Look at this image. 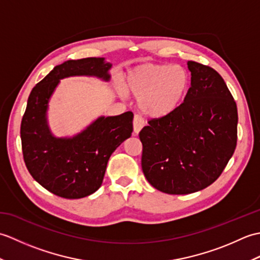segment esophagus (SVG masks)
<instances>
[{"label":"esophagus","instance_id":"1","mask_svg":"<svg viewBox=\"0 0 260 260\" xmlns=\"http://www.w3.org/2000/svg\"><path fill=\"white\" fill-rule=\"evenodd\" d=\"M145 125V121L143 119L142 116L135 114L134 116V120H133V126H134V132L137 134L143 128V126Z\"/></svg>","mask_w":260,"mask_h":260}]
</instances>
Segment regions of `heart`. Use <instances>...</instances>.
<instances>
[{
  "label": "heart",
  "instance_id": "1",
  "mask_svg": "<svg viewBox=\"0 0 260 260\" xmlns=\"http://www.w3.org/2000/svg\"><path fill=\"white\" fill-rule=\"evenodd\" d=\"M125 89L139 98L142 112L163 117L180 106L189 90L190 75L181 66L144 63L125 77Z\"/></svg>",
  "mask_w": 260,
  "mask_h": 260
}]
</instances>
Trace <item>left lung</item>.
<instances>
[{"mask_svg": "<svg viewBox=\"0 0 260 260\" xmlns=\"http://www.w3.org/2000/svg\"><path fill=\"white\" fill-rule=\"evenodd\" d=\"M187 67L192 77L184 102L140 132L143 173L168 194H189L212 184L237 146L238 112L222 77L192 60Z\"/></svg>", "mask_w": 260, "mask_h": 260, "instance_id": "left-lung-1", "label": "left lung"}]
</instances>
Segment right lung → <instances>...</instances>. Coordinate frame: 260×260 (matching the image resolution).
<instances>
[{
    "instance_id": "obj_1",
    "label": "right lung",
    "mask_w": 260,
    "mask_h": 260,
    "mask_svg": "<svg viewBox=\"0 0 260 260\" xmlns=\"http://www.w3.org/2000/svg\"><path fill=\"white\" fill-rule=\"evenodd\" d=\"M104 58L68 60L33 87L21 121L22 153L32 178L53 194L80 199L101 187L112 153L133 132V113L101 117L74 139H56L48 128V102L60 79L89 75L108 80Z\"/></svg>"
}]
</instances>
